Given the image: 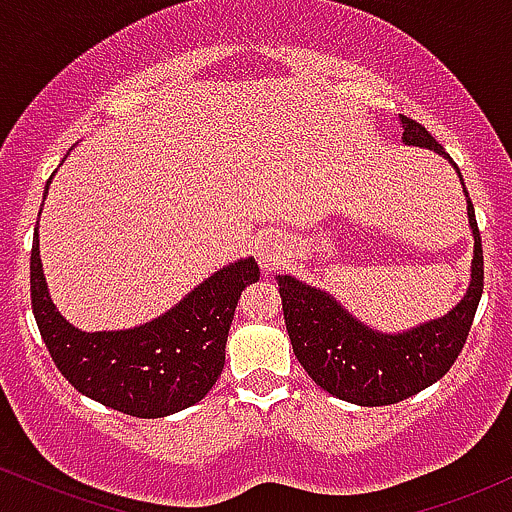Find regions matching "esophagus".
Returning <instances> with one entry per match:
<instances>
[{
    "mask_svg": "<svg viewBox=\"0 0 512 512\" xmlns=\"http://www.w3.org/2000/svg\"><path fill=\"white\" fill-rule=\"evenodd\" d=\"M285 254H287L285 241L280 237H275V234H266V237H261L256 241V256H258V263H261L263 273L275 271V268L283 263Z\"/></svg>",
    "mask_w": 512,
    "mask_h": 512,
    "instance_id": "1",
    "label": "esophagus"
}]
</instances>
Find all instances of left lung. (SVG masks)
Listing matches in <instances>:
<instances>
[{"label":"left lung","mask_w":512,"mask_h":512,"mask_svg":"<svg viewBox=\"0 0 512 512\" xmlns=\"http://www.w3.org/2000/svg\"><path fill=\"white\" fill-rule=\"evenodd\" d=\"M401 123H404L406 145L428 147L445 154L426 125L406 116H401ZM467 212L474 234L472 283L467 295L447 317L428 321L413 331L389 336L367 329L350 317L331 295L314 290L290 275H278L292 350L307 375L321 389L350 404L387 406L430 387L455 365L457 355L467 343L484 292V251H481V234L469 193Z\"/></svg>","instance_id":"1"}]
</instances>
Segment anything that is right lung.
I'll return each instance as SVG.
<instances>
[{
    "label": "right lung",
    "instance_id": "1",
    "mask_svg": "<svg viewBox=\"0 0 512 512\" xmlns=\"http://www.w3.org/2000/svg\"><path fill=\"white\" fill-rule=\"evenodd\" d=\"M258 275L254 258H244L210 275L145 326L84 333L67 324L48 297L36 229L31 307L50 358L77 392L128 416L162 418L193 406L217 382L241 290Z\"/></svg>",
    "mask_w": 512,
    "mask_h": 512
}]
</instances>
